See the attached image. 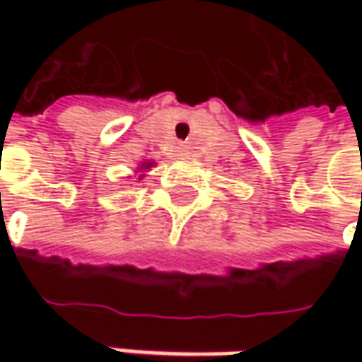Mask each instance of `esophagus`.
<instances>
[{
    "mask_svg": "<svg viewBox=\"0 0 362 362\" xmlns=\"http://www.w3.org/2000/svg\"><path fill=\"white\" fill-rule=\"evenodd\" d=\"M177 153H179V155L183 157V155H187V148H185V146H179V151H177Z\"/></svg>",
    "mask_w": 362,
    "mask_h": 362,
    "instance_id": "obj_1",
    "label": "esophagus"
}]
</instances>
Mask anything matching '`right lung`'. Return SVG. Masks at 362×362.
Returning <instances> with one entry per match:
<instances>
[{"label":"right lung","mask_w":362,"mask_h":362,"mask_svg":"<svg viewBox=\"0 0 362 362\" xmlns=\"http://www.w3.org/2000/svg\"><path fill=\"white\" fill-rule=\"evenodd\" d=\"M148 167H153V163H151V160H145V163H141V169H139V171H145Z\"/></svg>","instance_id":"obj_1"}]
</instances>
